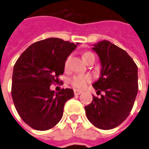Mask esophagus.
Instances as JSON below:
<instances>
[{
    "mask_svg": "<svg viewBox=\"0 0 149 149\" xmlns=\"http://www.w3.org/2000/svg\"><path fill=\"white\" fill-rule=\"evenodd\" d=\"M82 92H83L82 90H79V89H74V95H80V94H81Z\"/></svg>",
    "mask_w": 149,
    "mask_h": 149,
    "instance_id": "esophagus-1",
    "label": "esophagus"
}]
</instances>
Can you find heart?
I'll return each mask as SVG.
<instances>
[{"label": "heart", "instance_id": "1", "mask_svg": "<svg viewBox=\"0 0 149 149\" xmlns=\"http://www.w3.org/2000/svg\"><path fill=\"white\" fill-rule=\"evenodd\" d=\"M92 57H95V56L91 52H85L83 54V59L85 62H87ZM70 60V57H68L66 59L65 62V68L69 66ZM91 79H92V77L89 74H77L70 79V84L76 89H84L91 81Z\"/></svg>", "mask_w": 149, "mask_h": 149}]
</instances>
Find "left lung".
<instances>
[{
	"label": "left lung",
	"instance_id": "1",
	"mask_svg": "<svg viewBox=\"0 0 149 149\" xmlns=\"http://www.w3.org/2000/svg\"><path fill=\"white\" fill-rule=\"evenodd\" d=\"M100 57V77L93 84L100 98L85 106L86 117L96 128L104 130L118 126L127 118L138 94V67L123 49L108 40L94 45Z\"/></svg>",
	"mask_w": 149,
	"mask_h": 149
}]
</instances>
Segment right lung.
I'll list each match as a JSON object with an SVG mask.
<instances>
[{"label": "right lung", "instance_id": "1", "mask_svg": "<svg viewBox=\"0 0 149 149\" xmlns=\"http://www.w3.org/2000/svg\"><path fill=\"white\" fill-rule=\"evenodd\" d=\"M77 45L59 38H48L32 44L15 62L11 96L22 120L32 129L48 130L60 122L64 106L74 97L71 89L54 92L51 84L58 83L65 62Z\"/></svg>", "mask_w": 149, "mask_h": 149}]
</instances>
